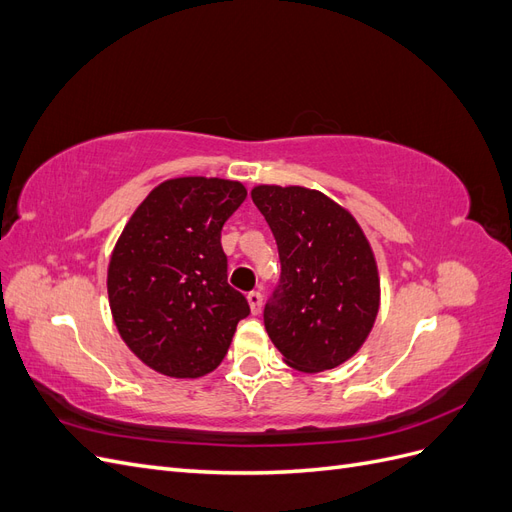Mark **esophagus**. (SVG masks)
I'll list each match as a JSON object with an SVG mask.
<instances>
[{"mask_svg":"<svg viewBox=\"0 0 512 512\" xmlns=\"http://www.w3.org/2000/svg\"><path fill=\"white\" fill-rule=\"evenodd\" d=\"M247 303H250V309H252L254 316L260 314V309H262V294H260L258 290L247 292Z\"/></svg>","mask_w":512,"mask_h":512,"instance_id":"esophagus-1","label":"esophagus"}]
</instances>
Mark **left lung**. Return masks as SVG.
<instances>
[{
	"instance_id": "1",
	"label": "left lung",
	"mask_w": 512,
	"mask_h": 512,
	"mask_svg": "<svg viewBox=\"0 0 512 512\" xmlns=\"http://www.w3.org/2000/svg\"><path fill=\"white\" fill-rule=\"evenodd\" d=\"M252 200L280 252L265 327L290 367L314 374L363 346L380 305L371 247L352 215L322 192L258 185Z\"/></svg>"
}]
</instances>
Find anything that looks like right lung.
Here are the masks:
<instances>
[{
	"instance_id": "obj_1",
	"label": "right lung",
	"mask_w": 512,
	"mask_h": 512,
	"mask_svg": "<svg viewBox=\"0 0 512 512\" xmlns=\"http://www.w3.org/2000/svg\"><path fill=\"white\" fill-rule=\"evenodd\" d=\"M239 181L160 183L134 211L108 265L119 335L151 369L200 378L222 363L250 305L228 284L222 226L245 200Z\"/></svg>"
}]
</instances>
